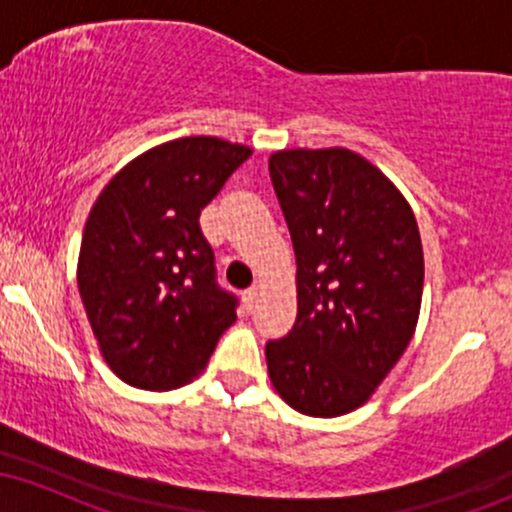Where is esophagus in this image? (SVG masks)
<instances>
[{
	"label": "esophagus",
	"mask_w": 512,
	"mask_h": 512,
	"mask_svg": "<svg viewBox=\"0 0 512 512\" xmlns=\"http://www.w3.org/2000/svg\"><path fill=\"white\" fill-rule=\"evenodd\" d=\"M257 296H260V289H257V286H250V289L243 293V305H245V310H248V313H252V310H255Z\"/></svg>",
	"instance_id": "34e87169"
}]
</instances>
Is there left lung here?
Instances as JSON below:
<instances>
[{
  "label": "left lung",
  "instance_id": "obj_1",
  "mask_svg": "<svg viewBox=\"0 0 512 512\" xmlns=\"http://www.w3.org/2000/svg\"><path fill=\"white\" fill-rule=\"evenodd\" d=\"M269 175L298 264L296 325L267 342L269 378L301 414H349L416 330L424 250L414 211L349 149L279 151Z\"/></svg>",
  "mask_w": 512,
  "mask_h": 512
}]
</instances>
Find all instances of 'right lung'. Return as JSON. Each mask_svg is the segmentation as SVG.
Returning <instances> with one entry per match:
<instances>
[{
    "label": "right lung",
    "instance_id": "add662e5",
    "mask_svg": "<svg viewBox=\"0 0 512 512\" xmlns=\"http://www.w3.org/2000/svg\"><path fill=\"white\" fill-rule=\"evenodd\" d=\"M248 156L216 137L175 139L134 158L93 204L76 281L101 354L125 383H190L236 322L238 298L216 281L199 214Z\"/></svg>",
    "mask_w": 512,
    "mask_h": 512
}]
</instances>
